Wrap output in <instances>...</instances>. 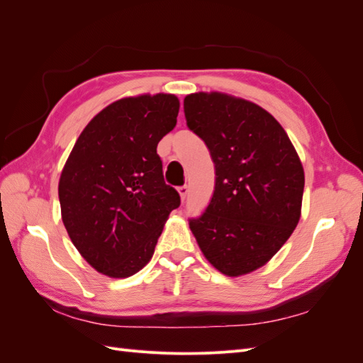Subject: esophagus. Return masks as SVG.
I'll return each instance as SVG.
<instances>
[{
	"label": "esophagus",
	"instance_id": "esophagus-1",
	"mask_svg": "<svg viewBox=\"0 0 363 363\" xmlns=\"http://www.w3.org/2000/svg\"><path fill=\"white\" fill-rule=\"evenodd\" d=\"M179 191V194H180V199H182V201H184L186 200V196H188V192H189V189H188V186H180V188L177 189Z\"/></svg>",
	"mask_w": 363,
	"mask_h": 363
}]
</instances>
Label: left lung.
Here are the masks:
<instances>
[{"label": "left lung", "mask_w": 363, "mask_h": 363, "mask_svg": "<svg viewBox=\"0 0 363 363\" xmlns=\"http://www.w3.org/2000/svg\"><path fill=\"white\" fill-rule=\"evenodd\" d=\"M183 106L215 163L212 200L189 227L219 272L245 276L269 262L300 221L301 160L279 121L244 98L196 92Z\"/></svg>", "instance_id": "obj_1"}]
</instances>
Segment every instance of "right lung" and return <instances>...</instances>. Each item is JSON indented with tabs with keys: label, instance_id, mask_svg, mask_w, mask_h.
I'll list each match as a JSON object with an SVG mask.
<instances>
[{
	"label": "right lung",
	"instance_id": "add662e5",
	"mask_svg": "<svg viewBox=\"0 0 363 363\" xmlns=\"http://www.w3.org/2000/svg\"><path fill=\"white\" fill-rule=\"evenodd\" d=\"M179 108L172 94L121 98L91 119L62 169L65 228L83 259L107 277L125 279L144 268L180 206L157 155Z\"/></svg>",
	"mask_w": 363,
	"mask_h": 363
}]
</instances>
